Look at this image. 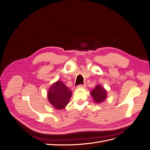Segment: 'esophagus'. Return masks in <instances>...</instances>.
Segmentation results:
<instances>
[{"instance_id":"1","label":"esophagus","mask_w":150,"mask_h":150,"mask_svg":"<svg viewBox=\"0 0 150 150\" xmlns=\"http://www.w3.org/2000/svg\"><path fill=\"white\" fill-rule=\"evenodd\" d=\"M86 84H80L78 86V88H86Z\"/></svg>"}]
</instances>
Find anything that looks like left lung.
<instances>
[{"mask_svg": "<svg viewBox=\"0 0 150 150\" xmlns=\"http://www.w3.org/2000/svg\"><path fill=\"white\" fill-rule=\"evenodd\" d=\"M90 94L93 96V100L97 103H101L107 98V91L100 84L96 85Z\"/></svg>", "mask_w": 150, "mask_h": 150, "instance_id": "1", "label": "left lung"}]
</instances>
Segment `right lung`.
Returning a JSON list of instances; mask_svg holds the SVG:
<instances>
[{
    "label": "right lung",
    "mask_w": 150,
    "mask_h": 150,
    "mask_svg": "<svg viewBox=\"0 0 150 150\" xmlns=\"http://www.w3.org/2000/svg\"><path fill=\"white\" fill-rule=\"evenodd\" d=\"M71 91L61 81L54 83L47 91L50 104L56 110H62L69 103L72 95Z\"/></svg>",
    "instance_id": "add662e5"
}]
</instances>
